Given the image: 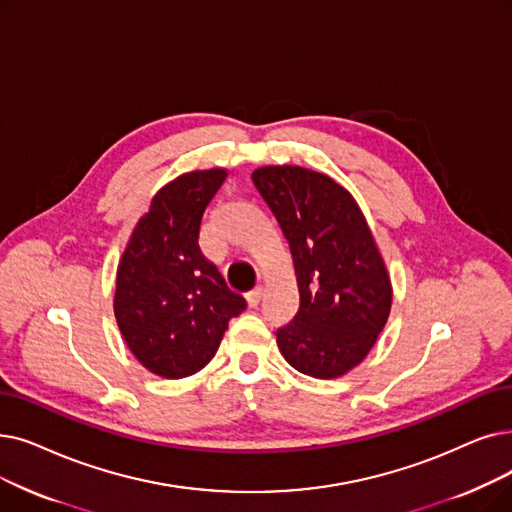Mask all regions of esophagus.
<instances>
[{
  "mask_svg": "<svg viewBox=\"0 0 512 512\" xmlns=\"http://www.w3.org/2000/svg\"><path fill=\"white\" fill-rule=\"evenodd\" d=\"M247 301H249L251 307H257V305H259V301H261V286H255L253 291L247 293Z\"/></svg>",
  "mask_w": 512,
  "mask_h": 512,
  "instance_id": "obj_1",
  "label": "esophagus"
}]
</instances>
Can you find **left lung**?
I'll return each instance as SVG.
<instances>
[{
    "label": "left lung",
    "mask_w": 512,
    "mask_h": 512,
    "mask_svg": "<svg viewBox=\"0 0 512 512\" xmlns=\"http://www.w3.org/2000/svg\"><path fill=\"white\" fill-rule=\"evenodd\" d=\"M291 247L299 311L278 328L284 360L314 379H337L358 366L391 311L385 261L355 198L332 177L297 165L253 171Z\"/></svg>",
    "instance_id": "left-lung-1"
}]
</instances>
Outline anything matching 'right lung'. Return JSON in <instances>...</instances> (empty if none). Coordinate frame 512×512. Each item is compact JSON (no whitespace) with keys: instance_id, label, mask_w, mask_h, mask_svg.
Returning <instances> with one entry per match:
<instances>
[{"instance_id":"right-lung-1","label":"right lung","mask_w":512,"mask_h":512,"mask_svg":"<svg viewBox=\"0 0 512 512\" xmlns=\"http://www.w3.org/2000/svg\"><path fill=\"white\" fill-rule=\"evenodd\" d=\"M226 169L190 171L154 194L117 268L115 318L138 362L165 379L203 370L247 309L198 247L207 205Z\"/></svg>"}]
</instances>
